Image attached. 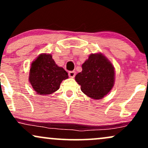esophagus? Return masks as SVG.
Instances as JSON below:
<instances>
[{"label":"esophagus","mask_w":148,"mask_h":148,"mask_svg":"<svg viewBox=\"0 0 148 148\" xmlns=\"http://www.w3.org/2000/svg\"><path fill=\"white\" fill-rule=\"evenodd\" d=\"M68 74H69V77H71V78H74V76H75L76 73H75V72H74V71H70V72H69Z\"/></svg>","instance_id":"34e87169"}]
</instances>
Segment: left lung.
Here are the masks:
<instances>
[{"mask_svg": "<svg viewBox=\"0 0 148 148\" xmlns=\"http://www.w3.org/2000/svg\"><path fill=\"white\" fill-rule=\"evenodd\" d=\"M75 80L85 95L94 99H102L114 86V67L101 53H92L82 64V72L76 74Z\"/></svg>", "mask_w": 148, "mask_h": 148, "instance_id": "8db88e82", "label": "left lung"}]
</instances>
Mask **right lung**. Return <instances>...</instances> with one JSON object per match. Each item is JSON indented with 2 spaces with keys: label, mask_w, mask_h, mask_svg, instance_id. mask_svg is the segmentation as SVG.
Masks as SVG:
<instances>
[{
  "label": "right lung",
  "mask_w": 148,
  "mask_h": 148,
  "mask_svg": "<svg viewBox=\"0 0 148 148\" xmlns=\"http://www.w3.org/2000/svg\"><path fill=\"white\" fill-rule=\"evenodd\" d=\"M67 78V72L56 64L51 54H40L32 62L29 81L37 94H52L59 89L61 82Z\"/></svg>",
  "instance_id": "add662e5"
}]
</instances>
